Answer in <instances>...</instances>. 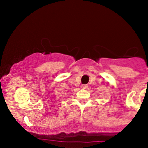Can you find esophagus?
<instances>
[{
    "instance_id": "1",
    "label": "esophagus",
    "mask_w": 148,
    "mask_h": 148,
    "mask_svg": "<svg viewBox=\"0 0 148 148\" xmlns=\"http://www.w3.org/2000/svg\"><path fill=\"white\" fill-rule=\"evenodd\" d=\"M87 87H88L87 85H82V86H81V88H82L83 89H86Z\"/></svg>"
}]
</instances>
